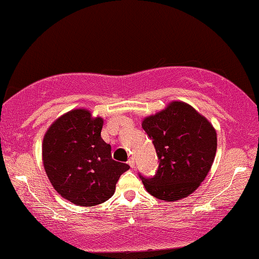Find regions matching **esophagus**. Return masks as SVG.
I'll use <instances>...</instances> for the list:
<instances>
[{
  "label": "esophagus",
  "instance_id": "obj_1",
  "mask_svg": "<svg viewBox=\"0 0 259 259\" xmlns=\"http://www.w3.org/2000/svg\"><path fill=\"white\" fill-rule=\"evenodd\" d=\"M128 164L130 165V167H135V158L134 157H130L129 160H128Z\"/></svg>",
  "mask_w": 259,
  "mask_h": 259
}]
</instances>
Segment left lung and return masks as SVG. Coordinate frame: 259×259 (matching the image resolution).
Returning a JSON list of instances; mask_svg holds the SVG:
<instances>
[{
	"label": "left lung",
	"mask_w": 259,
	"mask_h": 259,
	"mask_svg": "<svg viewBox=\"0 0 259 259\" xmlns=\"http://www.w3.org/2000/svg\"><path fill=\"white\" fill-rule=\"evenodd\" d=\"M159 165L154 176L140 178L150 194L164 201L194 192L213 164L218 140L213 125L194 108L172 102L166 109L143 121Z\"/></svg>",
	"instance_id": "obj_1"
}]
</instances>
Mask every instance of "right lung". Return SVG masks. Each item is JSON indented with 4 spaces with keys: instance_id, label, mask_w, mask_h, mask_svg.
I'll return each instance as SVG.
<instances>
[{
    "instance_id": "obj_1",
    "label": "right lung",
    "mask_w": 259,
    "mask_h": 259,
    "mask_svg": "<svg viewBox=\"0 0 259 259\" xmlns=\"http://www.w3.org/2000/svg\"><path fill=\"white\" fill-rule=\"evenodd\" d=\"M103 119L75 109L59 117L43 142L45 172L52 186L78 206H95L114 194L122 173L130 166L111 157L110 144L102 140Z\"/></svg>"
}]
</instances>
